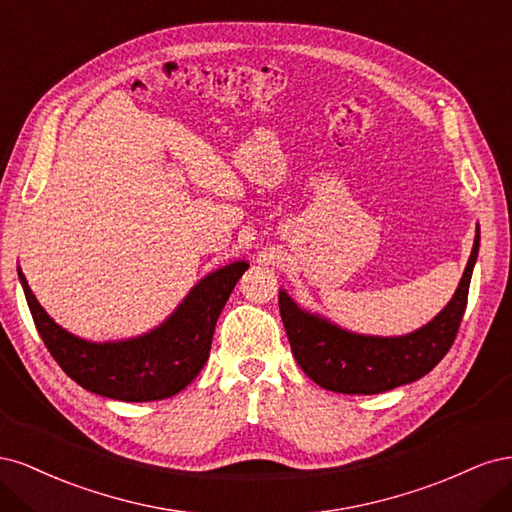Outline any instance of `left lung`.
Listing matches in <instances>:
<instances>
[{"mask_svg":"<svg viewBox=\"0 0 512 512\" xmlns=\"http://www.w3.org/2000/svg\"><path fill=\"white\" fill-rule=\"evenodd\" d=\"M480 232L466 271L442 312L425 327L399 337L361 335L307 312L280 290V314L294 359L322 389L346 395H376L410 384L436 367L451 350L466 312Z\"/></svg>","mask_w":512,"mask_h":512,"instance_id":"1","label":"left lung"}]
</instances>
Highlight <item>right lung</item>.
<instances>
[{
	"mask_svg": "<svg viewBox=\"0 0 512 512\" xmlns=\"http://www.w3.org/2000/svg\"><path fill=\"white\" fill-rule=\"evenodd\" d=\"M247 267L245 260H237L205 275L160 327L104 344L59 327L34 297L21 269L19 280L44 346L76 384L119 401H156L183 391L205 367L215 322Z\"/></svg>",
	"mask_w": 512,
	"mask_h": 512,
	"instance_id": "right-lung-1",
	"label": "right lung"
}]
</instances>
